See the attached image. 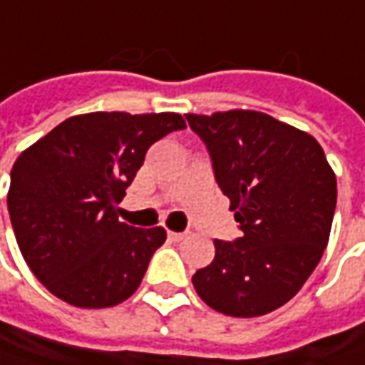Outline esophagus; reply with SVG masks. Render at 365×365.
<instances>
[{
	"label": "esophagus",
	"mask_w": 365,
	"mask_h": 365,
	"mask_svg": "<svg viewBox=\"0 0 365 365\" xmlns=\"http://www.w3.org/2000/svg\"><path fill=\"white\" fill-rule=\"evenodd\" d=\"M185 235H187V232H173V230H169V232H167V239H169L171 243H180V241L185 239Z\"/></svg>",
	"instance_id": "obj_1"
}]
</instances>
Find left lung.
Here are the masks:
<instances>
[{
	"label": "left lung",
	"instance_id": "left-lung-1",
	"mask_svg": "<svg viewBox=\"0 0 365 365\" xmlns=\"http://www.w3.org/2000/svg\"><path fill=\"white\" fill-rule=\"evenodd\" d=\"M230 200L241 237L214 241V259L192 284L229 317H262L304 286L325 251L337 180L307 133L253 110L185 114Z\"/></svg>",
	"mask_w": 365,
	"mask_h": 365
}]
</instances>
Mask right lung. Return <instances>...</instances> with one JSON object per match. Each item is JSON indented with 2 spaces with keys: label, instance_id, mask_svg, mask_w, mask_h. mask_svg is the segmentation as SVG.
<instances>
[{
  "label": "right lung",
  "instance_id": "1",
  "mask_svg": "<svg viewBox=\"0 0 365 365\" xmlns=\"http://www.w3.org/2000/svg\"><path fill=\"white\" fill-rule=\"evenodd\" d=\"M183 128L173 112H91L61 122L16 159L9 220L48 292L81 309L135 294L167 235L120 222L118 204L153 143Z\"/></svg>",
  "mask_w": 365,
  "mask_h": 365
}]
</instances>
